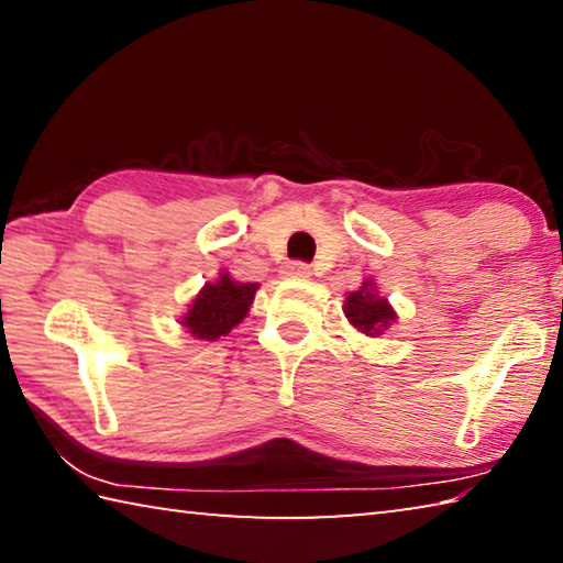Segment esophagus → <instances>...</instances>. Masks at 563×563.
Listing matches in <instances>:
<instances>
[{
    "label": "esophagus",
    "instance_id": "34e87169",
    "mask_svg": "<svg viewBox=\"0 0 563 563\" xmlns=\"http://www.w3.org/2000/svg\"><path fill=\"white\" fill-rule=\"evenodd\" d=\"M283 275L285 278H308L310 275V265H305V263H288L283 268Z\"/></svg>",
    "mask_w": 563,
    "mask_h": 563
}]
</instances>
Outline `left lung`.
Instances as JSON below:
<instances>
[{"instance_id":"8db88e82","label":"left lung","mask_w":563,"mask_h":563,"mask_svg":"<svg viewBox=\"0 0 563 563\" xmlns=\"http://www.w3.org/2000/svg\"><path fill=\"white\" fill-rule=\"evenodd\" d=\"M342 312L352 328L362 335L379 338L385 330H389L393 322H397V312L387 298H383L377 290L373 278H365L357 290H350Z\"/></svg>"}]
</instances>
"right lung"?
<instances>
[{
	"mask_svg": "<svg viewBox=\"0 0 563 563\" xmlns=\"http://www.w3.org/2000/svg\"><path fill=\"white\" fill-rule=\"evenodd\" d=\"M258 288V283L233 280L231 273L221 271L218 280L206 283L190 300L188 310L180 316V325L190 332V338L216 342L245 320Z\"/></svg>",
	"mask_w": 563,
	"mask_h": 563,
	"instance_id": "obj_1",
	"label": "right lung"
}]
</instances>
